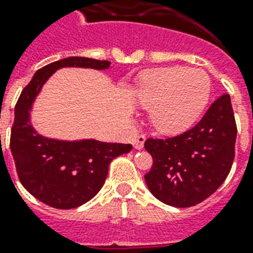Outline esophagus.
I'll return each mask as SVG.
<instances>
[{"label": "esophagus", "instance_id": "34e87169", "mask_svg": "<svg viewBox=\"0 0 253 253\" xmlns=\"http://www.w3.org/2000/svg\"><path fill=\"white\" fill-rule=\"evenodd\" d=\"M144 141H145L144 135H139V136H136L135 139H133L132 141L133 148H135V149H143V147H144Z\"/></svg>", "mask_w": 253, "mask_h": 253}]
</instances>
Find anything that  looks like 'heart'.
<instances>
[{"instance_id": "obj_1", "label": "heart", "mask_w": 253, "mask_h": 253, "mask_svg": "<svg viewBox=\"0 0 253 253\" xmlns=\"http://www.w3.org/2000/svg\"><path fill=\"white\" fill-rule=\"evenodd\" d=\"M211 91L212 82L204 70L171 66L145 74L135 96L141 108L151 110V122L156 130L176 135L198 122Z\"/></svg>"}]
</instances>
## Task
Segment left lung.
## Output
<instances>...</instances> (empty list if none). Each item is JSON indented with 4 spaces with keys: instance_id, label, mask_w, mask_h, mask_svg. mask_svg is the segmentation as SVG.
Returning a JSON list of instances; mask_svg holds the SVG:
<instances>
[{
    "instance_id": "obj_1",
    "label": "left lung",
    "mask_w": 253,
    "mask_h": 253,
    "mask_svg": "<svg viewBox=\"0 0 253 253\" xmlns=\"http://www.w3.org/2000/svg\"><path fill=\"white\" fill-rule=\"evenodd\" d=\"M237 140V125L229 94H222L191 130L169 139H147L153 159L144 175L152 195L176 208L199 204L229 175Z\"/></svg>"
}]
</instances>
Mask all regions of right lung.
Returning <instances> with one entry per match:
<instances>
[{"mask_svg": "<svg viewBox=\"0 0 253 253\" xmlns=\"http://www.w3.org/2000/svg\"><path fill=\"white\" fill-rule=\"evenodd\" d=\"M109 61L69 57L38 70L15 105L10 149L20 183L32 196L57 209H73L91 200L104 186L109 164L128 153L131 144L94 139L59 140L42 136L31 123V110L44 84L63 67L106 70Z\"/></svg>", "mask_w": 253, "mask_h": 253, "instance_id": "obj_1", "label": "right lung"}]
</instances>
